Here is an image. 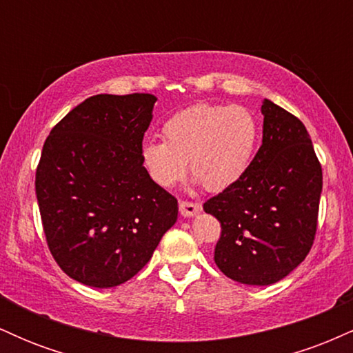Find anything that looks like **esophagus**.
Instances as JSON below:
<instances>
[{
  "instance_id": "1",
  "label": "esophagus",
  "mask_w": 353,
  "mask_h": 353,
  "mask_svg": "<svg viewBox=\"0 0 353 353\" xmlns=\"http://www.w3.org/2000/svg\"><path fill=\"white\" fill-rule=\"evenodd\" d=\"M179 212L181 216L184 217H192L196 214L201 212V205L197 202H190V201H181L179 202Z\"/></svg>"
}]
</instances>
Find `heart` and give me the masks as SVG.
Listing matches in <instances>:
<instances>
[{
    "label": "heart",
    "mask_w": 353,
    "mask_h": 353,
    "mask_svg": "<svg viewBox=\"0 0 353 353\" xmlns=\"http://www.w3.org/2000/svg\"><path fill=\"white\" fill-rule=\"evenodd\" d=\"M164 141L141 145V163L159 188L171 189L190 174L208 190L228 189L244 176L259 139V121L239 104H196L163 125Z\"/></svg>",
    "instance_id": "1"
}]
</instances>
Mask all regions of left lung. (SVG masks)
<instances>
[{"label":"left lung","mask_w":353,"mask_h":353,"mask_svg":"<svg viewBox=\"0 0 353 353\" xmlns=\"http://www.w3.org/2000/svg\"><path fill=\"white\" fill-rule=\"evenodd\" d=\"M262 114V145L244 176L204 202L221 222L214 261L247 285L279 282L307 257L322 192V165L302 121L269 99Z\"/></svg>","instance_id":"obj_1"}]
</instances>
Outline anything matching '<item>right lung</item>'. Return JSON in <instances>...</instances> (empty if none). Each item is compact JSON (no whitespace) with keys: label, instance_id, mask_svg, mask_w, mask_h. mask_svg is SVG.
Listing matches in <instances>:
<instances>
[{"label":"right lung","instance_id":"1","mask_svg":"<svg viewBox=\"0 0 353 353\" xmlns=\"http://www.w3.org/2000/svg\"><path fill=\"white\" fill-rule=\"evenodd\" d=\"M157 98L98 94L51 129L36 197L52 257L84 285L109 289L148 264L177 221V199L141 163Z\"/></svg>","mask_w":353,"mask_h":353}]
</instances>
